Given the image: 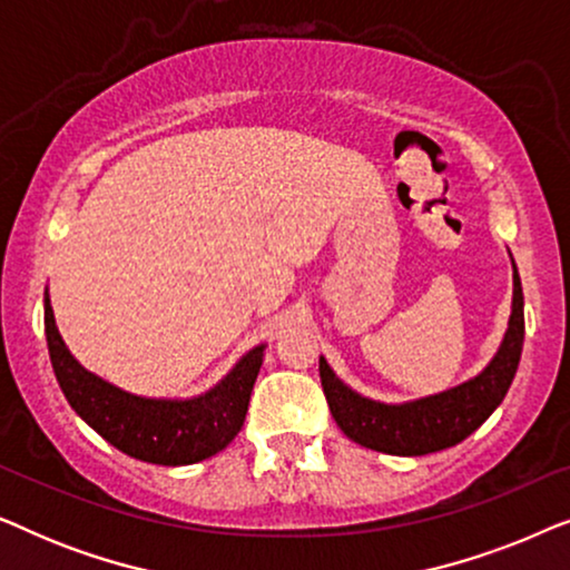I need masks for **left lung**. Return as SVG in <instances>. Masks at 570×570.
<instances>
[{
  "label": "left lung",
  "instance_id": "1",
  "mask_svg": "<svg viewBox=\"0 0 570 570\" xmlns=\"http://www.w3.org/2000/svg\"><path fill=\"white\" fill-rule=\"evenodd\" d=\"M521 345H524V293L513 264V311L509 332L493 363L466 384L410 404H381L357 396L334 376L322 357L318 376L330 404L332 417L342 433L365 449L400 456H423L456 446L472 435L493 410L503 402L517 376Z\"/></svg>",
  "mask_w": 570,
  "mask_h": 570
}]
</instances>
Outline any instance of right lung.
I'll return each instance as SVG.
<instances>
[{
  "label": "right lung",
  "instance_id": "1",
  "mask_svg": "<svg viewBox=\"0 0 570 570\" xmlns=\"http://www.w3.org/2000/svg\"><path fill=\"white\" fill-rule=\"evenodd\" d=\"M46 342L53 373L72 410L124 454L150 464H194L217 454L244 425L262 347H256L217 384L189 402L142 400L92 376L69 355L59 337L49 295L43 298Z\"/></svg>",
  "mask_w": 570,
  "mask_h": 570
}]
</instances>
